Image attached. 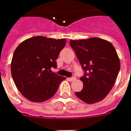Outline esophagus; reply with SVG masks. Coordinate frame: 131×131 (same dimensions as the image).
<instances>
[{
  "label": "esophagus",
  "mask_w": 131,
  "mask_h": 131,
  "mask_svg": "<svg viewBox=\"0 0 131 131\" xmlns=\"http://www.w3.org/2000/svg\"><path fill=\"white\" fill-rule=\"evenodd\" d=\"M68 79L69 80V81H75L76 79V78L75 77H69V78H68Z\"/></svg>",
  "instance_id": "obj_1"
}]
</instances>
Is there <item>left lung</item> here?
<instances>
[{
	"mask_svg": "<svg viewBox=\"0 0 131 131\" xmlns=\"http://www.w3.org/2000/svg\"><path fill=\"white\" fill-rule=\"evenodd\" d=\"M84 70L81 91L75 95L87 104L102 100L110 92L120 70V60L111 42L100 38L70 40Z\"/></svg>",
	"mask_w": 131,
	"mask_h": 131,
	"instance_id": "left-lung-1",
	"label": "left lung"
}]
</instances>
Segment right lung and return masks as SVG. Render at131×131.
I'll use <instances>...</instances> for the list:
<instances>
[{"instance_id": "right-lung-1", "label": "right lung", "mask_w": 131, "mask_h": 131, "mask_svg": "<svg viewBox=\"0 0 131 131\" xmlns=\"http://www.w3.org/2000/svg\"><path fill=\"white\" fill-rule=\"evenodd\" d=\"M66 39L37 36L23 41L15 50L11 73L16 87L24 97L34 102H42L57 92L66 77L51 71L65 47Z\"/></svg>"}]
</instances>
